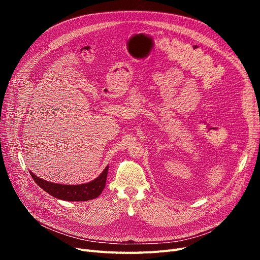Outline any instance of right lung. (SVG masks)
Segmentation results:
<instances>
[{"label":"right lung","mask_w":260,"mask_h":260,"mask_svg":"<svg viewBox=\"0 0 260 260\" xmlns=\"http://www.w3.org/2000/svg\"><path fill=\"white\" fill-rule=\"evenodd\" d=\"M108 167L104 169V171L93 181L89 183L78 184V185H65V184H57L52 183L49 181H45L35 176L32 172H30L31 177L36 181V183L40 186L45 192H48L54 198L62 200V201H70V202H84L92 199H95L103 192L106 178H107Z\"/></svg>","instance_id":"1"}]
</instances>
